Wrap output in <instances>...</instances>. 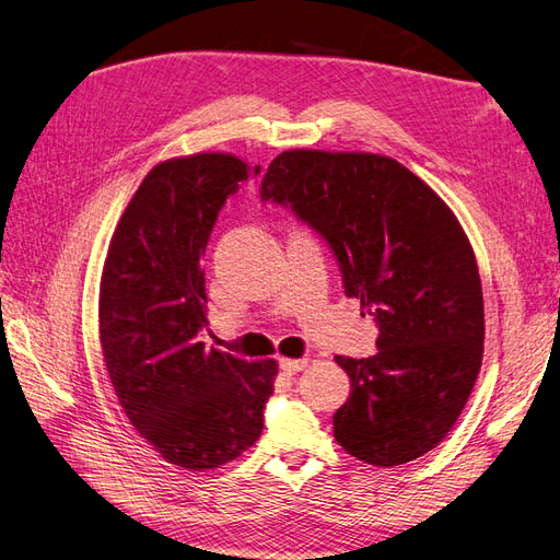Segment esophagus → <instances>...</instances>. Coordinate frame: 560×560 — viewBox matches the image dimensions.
Listing matches in <instances>:
<instances>
[{
    "label": "esophagus",
    "instance_id": "34e87169",
    "mask_svg": "<svg viewBox=\"0 0 560 560\" xmlns=\"http://www.w3.org/2000/svg\"><path fill=\"white\" fill-rule=\"evenodd\" d=\"M306 366H308L306 358H303V360H287V358L280 360V369L284 371L287 376H294V374H299V371H303Z\"/></svg>",
    "mask_w": 560,
    "mask_h": 560
}]
</instances>
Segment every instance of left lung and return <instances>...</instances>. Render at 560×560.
<instances>
[{
  "label": "left lung",
  "mask_w": 560,
  "mask_h": 560,
  "mask_svg": "<svg viewBox=\"0 0 560 560\" xmlns=\"http://www.w3.org/2000/svg\"><path fill=\"white\" fill-rule=\"evenodd\" d=\"M261 198L292 206L329 243L346 294L376 317V354L334 358L350 376L336 442L376 467L425 455L483 360L479 266L457 217L409 167L369 151H282Z\"/></svg>",
  "instance_id": "left-lung-1"
}]
</instances>
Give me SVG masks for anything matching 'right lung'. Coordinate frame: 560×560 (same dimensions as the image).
Here are the masks:
<instances>
[{"label":"right lung","instance_id":"1","mask_svg":"<svg viewBox=\"0 0 560 560\" xmlns=\"http://www.w3.org/2000/svg\"><path fill=\"white\" fill-rule=\"evenodd\" d=\"M222 151L161 161L118 219L100 278V346L130 425L165 463L206 471L264 430L276 360L198 341L208 327L202 257L226 198L259 175Z\"/></svg>","mask_w":560,"mask_h":560}]
</instances>
